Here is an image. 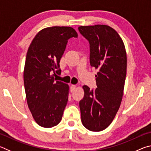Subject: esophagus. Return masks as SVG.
Returning a JSON list of instances; mask_svg holds the SVG:
<instances>
[{
    "label": "esophagus",
    "mask_w": 151,
    "mask_h": 151,
    "mask_svg": "<svg viewBox=\"0 0 151 151\" xmlns=\"http://www.w3.org/2000/svg\"><path fill=\"white\" fill-rule=\"evenodd\" d=\"M75 88H76V85H70V91L71 92H73L75 90Z\"/></svg>",
    "instance_id": "34e87169"
}]
</instances>
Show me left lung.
<instances>
[{"label":"left lung","instance_id":"obj_1","mask_svg":"<svg viewBox=\"0 0 151 151\" xmlns=\"http://www.w3.org/2000/svg\"><path fill=\"white\" fill-rule=\"evenodd\" d=\"M90 43V63L99 72L97 88L84 85L79 102L83 126L93 132L106 129L121 106L126 78L127 58L124 42L115 30L104 24L78 27Z\"/></svg>","mask_w":151,"mask_h":151}]
</instances>
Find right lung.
<instances>
[{
  "label": "right lung",
  "mask_w": 151,
  "mask_h": 151,
  "mask_svg": "<svg viewBox=\"0 0 151 151\" xmlns=\"http://www.w3.org/2000/svg\"><path fill=\"white\" fill-rule=\"evenodd\" d=\"M70 27H52L37 33L28 48L24 68V85L28 106L40 127L51 128L62 119L68 101L69 86L55 81L60 75V58L68 40L77 37Z\"/></svg>",
  "instance_id": "add662e5"
}]
</instances>
